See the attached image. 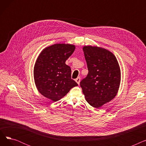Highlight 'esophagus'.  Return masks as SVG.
<instances>
[{
	"mask_svg": "<svg viewBox=\"0 0 146 146\" xmlns=\"http://www.w3.org/2000/svg\"><path fill=\"white\" fill-rule=\"evenodd\" d=\"M75 81H76V82H77V83L78 84V85H79V84H80V78L79 77H78L77 79H76Z\"/></svg>",
	"mask_w": 146,
	"mask_h": 146,
	"instance_id": "obj_1",
	"label": "esophagus"
}]
</instances>
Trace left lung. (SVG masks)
I'll return each instance as SVG.
<instances>
[{"mask_svg":"<svg viewBox=\"0 0 146 146\" xmlns=\"http://www.w3.org/2000/svg\"><path fill=\"white\" fill-rule=\"evenodd\" d=\"M88 74L80 83L86 101L98 108L117 95L121 81L118 61L105 48L85 46L83 48Z\"/></svg>","mask_w":146,"mask_h":146,"instance_id":"obj_1","label":"left lung"}]
</instances>
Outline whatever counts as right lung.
<instances>
[{
    "instance_id": "1",
    "label": "right lung",
    "mask_w": 146,
    "mask_h": 146,
    "mask_svg": "<svg viewBox=\"0 0 146 146\" xmlns=\"http://www.w3.org/2000/svg\"><path fill=\"white\" fill-rule=\"evenodd\" d=\"M75 50L74 45L56 44L44 48L38 57L34 78L39 92L53 102L59 101L78 85L71 78V68L65 62Z\"/></svg>"
}]
</instances>
